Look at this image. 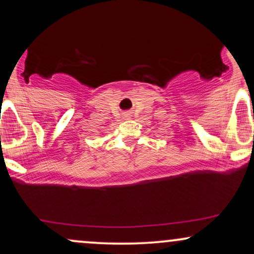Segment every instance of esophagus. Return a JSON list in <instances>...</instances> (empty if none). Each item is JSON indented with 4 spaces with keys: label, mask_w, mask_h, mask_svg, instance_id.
Here are the masks:
<instances>
[{
    "label": "esophagus",
    "mask_w": 254,
    "mask_h": 254,
    "mask_svg": "<svg viewBox=\"0 0 254 254\" xmlns=\"http://www.w3.org/2000/svg\"><path fill=\"white\" fill-rule=\"evenodd\" d=\"M130 117H131L130 113H125V115H124V118H125V119H129Z\"/></svg>",
    "instance_id": "esophagus-1"
}]
</instances>
